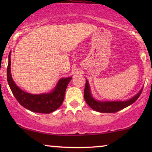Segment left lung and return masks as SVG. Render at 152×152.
I'll use <instances>...</instances> for the list:
<instances>
[{
	"label": "left lung",
	"instance_id": "8db88e82",
	"mask_svg": "<svg viewBox=\"0 0 152 152\" xmlns=\"http://www.w3.org/2000/svg\"><path fill=\"white\" fill-rule=\"evenodd\" d=\"M142 88L132 98L126 101H99L93 97L91 92L90 85L88 80H86V85L84 88V99L86 103L95 111L100 113H115L118 111L127 107L135 102L140 96L142 91Z\"/></svg>",
	"mask_w": 152,
	"mask_h": 152
}]
</instances>
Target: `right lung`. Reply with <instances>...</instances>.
<instances>
[{"mask_svg":"<svg viewBox=\"0 0 152 152\" xmlns=\"http://www.w3.org/2000/svg\"><path fill=\"white\" fill-rule=\"evenodd\" d=\"M11 52L8 56L9 62L7 68V78L10 88L20 104L31 111L41 113H50L63 103L66 88L72 77L61 78L58 81L51 92L43 94H31L16 86L11 74Z\"/></svg>","mask_w":152,"mask_h":152,"instance_id":"1","label":"right lung"}]
</instances>
